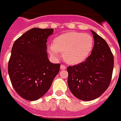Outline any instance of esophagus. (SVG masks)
<instances>
[{"mask_svg":"<svg viewBox=\"0 0 121 121\" xmlns=\"http://www.w3.org/2000/svg\"><path fill=\"white\" fill-rule=\"evenodd\" d=\"M60 69H61V70H66V67L65 66V65H60Z\"/></svg>","mask_w":121,"mask_h":121,"instance_id":"1","label":"esophagus"}]
</instances>
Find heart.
Listing matches in <instances>:
<instances>
[{"instance_id":"heart-1","label":"heart","mask_w":121,"mask_h":121,"mask_svg":"<svg viewBox=\"0 0 121 121\" xmlns=\"http://www.w3.org/2000/svg\"><path fill=\"white\" fill-rule=\"evenodd\" d=\"M94 41L88 34L68 32L56 36L53 44L48 46L51 56L59 58L62 55L65 62L72 65H79L86 60L93 48Z\"/></svg>"}]
</instances>
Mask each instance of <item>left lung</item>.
<instances>
[{"label":"left lung","instance_id":"8db88e82","mask_svg":"<svg viewBox=\"0 0 121 121\" xmlns=\"http://www.w3.org/2000/svg\"><path fill=\"white\" fill-rule=\"evenodd\" d=\"M94 47L85 61L68 66V85L77 98L83 101L95 100L108 88L113 70L114 59L105 40L93 30Z\"/></svg>","mask_w":121,"mask_h":121}]
</instances>
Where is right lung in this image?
<instances>
[{
    "label": "right lung",
    "instance_id": "right-lung-1",
    "mask_svg": "<svg viewBox=\"0 0 121 121\" xmlns=\"http://www.w3.org/2000/svg\"><path fill=\"white\" fill-rule=\"evenodd\" d=\"M53 29L32 28L15 40L12 46L8 74L18 95L30 101L42 97L59 73L60 64L49 61L47 41Z\"/></svg>",
    "mask_w": 121,
    "mask_h": 121
}]
</instances>
